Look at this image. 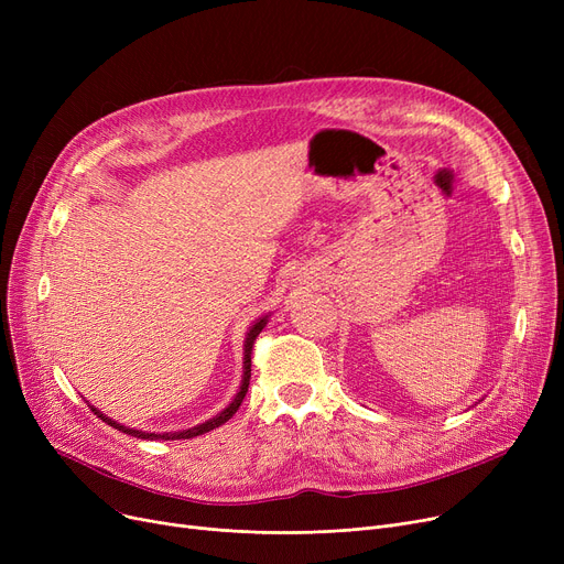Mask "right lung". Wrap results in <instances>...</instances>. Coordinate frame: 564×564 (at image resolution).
Masks as SVG:
<instances>
[{"label":"right lung","mask_w":564,"mask_h":564,"mask_svg":"<svg viewBox=\"0 0 564 564\" xmlns=\"http://www.w3.org/2000/svg\"><path fill=\"white\" fill-rule=\"evenodd\" d=\"M267 324V319L262 317V319H258L253 327L249 329V336H247V345H245V379H242V387H240V393L235 395V400L219 413L217 419H213V421H207V423H203V425H198V427H192V430H185V432H173V434H148V432H139V430H130V427H123V425H118V423H113V421H109V419H105L102 413L98 411V409H94L91 406V411L96 413V416L100 419V421H105L107 425H111L113 430H118V432H126V434H132V436H137V438H148V441H153V438H192V436H198V434H205V432H210V430H215V427H219V425H224L232 413L240 409V404H242V400H245V395H247V391H249V379H251V351H253V343H256V338H258V334L262 332V327Z\"/></svg>","instance_id":"right-lung-1"}]
</instances>
